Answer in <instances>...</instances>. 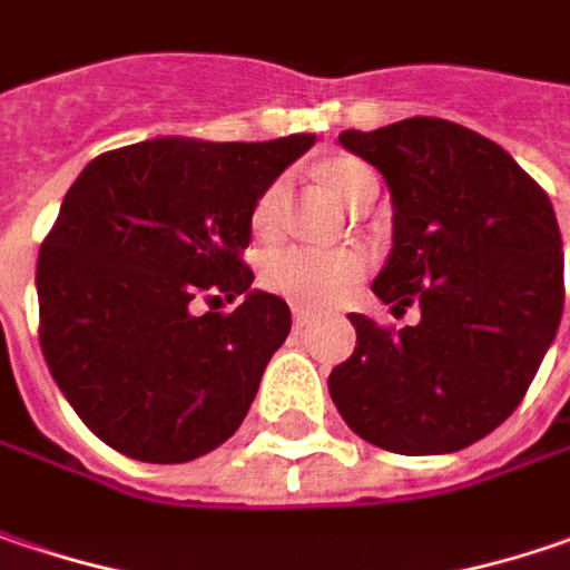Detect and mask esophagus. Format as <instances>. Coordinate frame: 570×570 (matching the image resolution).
Segmentation results:
<instances>
[{
  "label": "esophagus",
  "mask_w": 570,
  "mask_h": 570,
  "mask_svg": "<svg viewBox=\"0 0 570 570\" xmlns=\"http://www.w3.org/2000/svg\"><path fill=\"white\" fill-rule=\"evenodd\" d=\"M311 321H314V314H311V311H304V307H295V327H307V324H311Z\"/></svg>",
  "instance_id": "obj_1"
}]
</instances>
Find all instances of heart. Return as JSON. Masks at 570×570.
I'll list each match as a JSON object with an SVG mask.
<instances>
[{"instance_id":"1","label":"heart","mask_w":570,"mask_h":570,"mask_svg":"<svg viewBox=\"0 0 570 570\" xmlns=\"http://www.w3.org/2000/svg\"><path fill=\"white\" fill-rule=\"evenodd\" d=\"M321 183L350 208H356L365 195L379 191V179L368 163H362L353 154H330L317 163ZM282 212H285V183L275 179L259 191L253 212H249V227L259 240H272L282 227ZM365 272V259L353 249H307V246H282L272 249L263 259V285L272 295L292 301L298 307H330L343 295L353 292L358 278Z\"/></svg>"}]
</instances>
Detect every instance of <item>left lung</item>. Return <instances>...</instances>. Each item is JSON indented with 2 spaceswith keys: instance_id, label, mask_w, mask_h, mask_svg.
I'll list each match as a JSON object with an SVG mask.
<instances>
[{
  "instance_id": "obj_1",
  "label": "left lung",
  "mask_w": 570,
  "mask_h": 570,
  "mask_svg": "<svg viewBox=\"0 0 570 570\" xmlns=\"http://www.w3.org/2000/svg\"><path fill=\"white\" fill-rule=\"evenodd\" d=\"M384 176L394 249L372 292L416 327L350 314L356 350L330 397L365 442L401 455L459 452L520 407L556 340L564 256L542 186L494 140L442 118L343 130Z\"/></svg>"
}]
</instances>
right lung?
Masks as SVG:
<instances>
[{
	"label": "right lung",
	"instance_id": "obj_1",
	"mask_svg": "<svg viewBox=\"0 0 570 570\" xmlns=\"http://www.w3.org/2000/svg\"><path fill=\"white\" fill-rule=\"evenodd\" d=\"M311 144L157 137L79 173L38 253V336L57 387L105 445L176 465L237 433L292 330L285 301L249 288V212ZM237 294L234 312L190 314L198 297Z\"/></svg>",
	"mask_w": 570,
	"mask_h": 570
}]
</instances>
